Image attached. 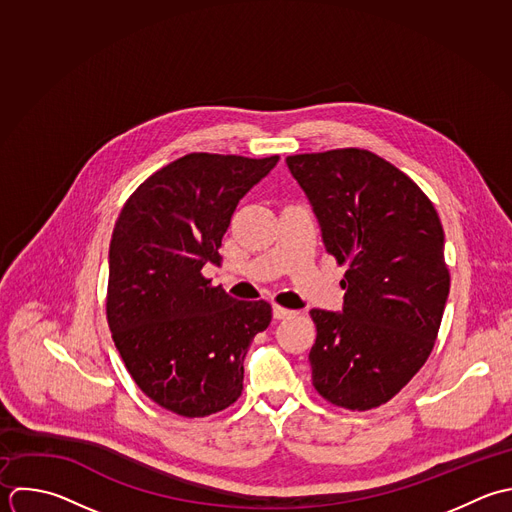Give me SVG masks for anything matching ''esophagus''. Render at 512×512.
<instances>
[{
	"label": "esophagus",
	"mask_w": 512,
	"mask_h": 512,
	"mask_svg": "<svg viewBox=\"0 0 512 512\" xmlns=\"http://www.w3.org/2000/svg\"><path fill=\"white\" fill-rule=\"evenodd\" d=\"M295 311H291V309H285V307H281V305H273V317L275 319H287V317H291Z\"/></svg>",
	"instance_id": "esophagus-1"
}]
</instances>
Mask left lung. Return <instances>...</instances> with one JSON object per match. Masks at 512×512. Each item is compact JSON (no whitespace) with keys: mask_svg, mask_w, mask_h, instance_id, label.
I'll return each instance as SVG.
<instances>
[{"mask_svg":"<svg viewBox=\"0 0 512 512\" xmlns=\"http://www.w3.org/2000/svg\"><path fill=\"white\" fill-rule=\"evenodd\" d=\"M337 265L343 313L313 309V387L329 403H389L427 363L449 297L445 233L433 201L401 169L359 147L289 155Z\"/></svg>","mask_w":512,"mask_h":512,"instance_id":"left-lung-1","label":"left lung"}]
</instances>
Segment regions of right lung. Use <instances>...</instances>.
<instances>
[{"label": "right lung", "mask_w": 512, "mask_h": 512, "mask_svg": "<svg viewBox=\"0 0 512 512\" xmlns=\"http://www.w3.org/2000/svg\"><path fill=\"white\" fill-rule=\"evenodd\" d=\"M279 155L187 153L125 201L109 245L107 323L137 383L159 407L209 417L243 391V361L271 323L265 301H237L203 277L239 199Z\"/></svg>", "instance_id": "1"}]
</instances>
